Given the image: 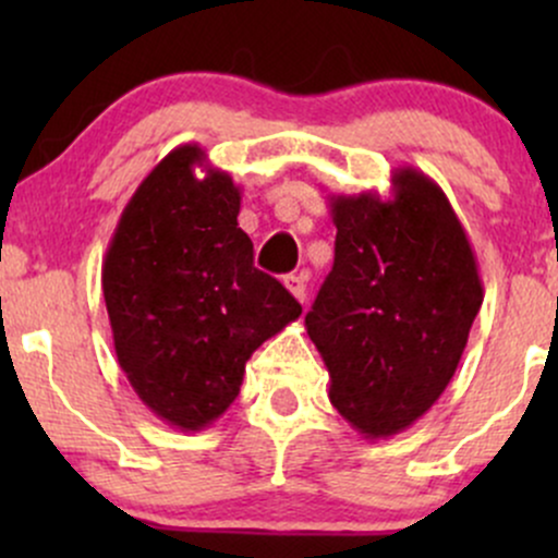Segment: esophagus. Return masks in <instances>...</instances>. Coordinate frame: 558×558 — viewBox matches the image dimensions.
<instances>
[{
  "label": "esophagus",
  "mask_w": 558,
  "mask_h": 558,
  "mask_svg": "<svg viewBox=\"0 0 558 558\" xmlns=\"http://www.w3.org/2000/svg\"><path fill=\"white\" fill-rule=\"evenodd\" d=\"M283 286L288 288V291H291L293 299H299L301 304H304V299H306V283H304V278H301V275H286Z\"/></svg>",
  "instance_id": "1"
}]
</instances>
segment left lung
Listing matches in <instances>:
<instances>
[{
  "label": "left lung",
  "mask_w": 558,
  "mask_h": 558,
  "mask_svg": "<svg viewBox=\"0 0 558 558\" xmlns=\"http://www.w3.org/2000/svg\"><path fill=\"white\" fill-rule=\"evenodd\" d=\"M336 262L306 332L330 403L362 438L407 430L440 399L483 304L466 230L433 178L396 168L390 196L332 194Z\"/></svg>",
  "instance_id": "1"
}]
</instances>
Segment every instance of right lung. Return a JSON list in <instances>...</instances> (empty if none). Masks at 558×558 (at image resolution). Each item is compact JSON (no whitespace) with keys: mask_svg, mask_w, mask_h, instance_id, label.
<instances>
[{"mask_svg":"<svg viewBox=\"0 0 558 558\" xmlns=\"http://www.w3.org/2000/svg\"><path fill=\"white\" fill-rule=\"evenodd\" d=\"M241 189L183 144L141 181L101 265L114 354L133 390L183 433L235 401L246 362L301 304L254 267Z\"/></svg>","mask_w":558,"mask_h":558,"instance_id":"right-lung-1","label":"right lung"}]
</instances>
